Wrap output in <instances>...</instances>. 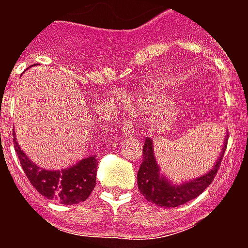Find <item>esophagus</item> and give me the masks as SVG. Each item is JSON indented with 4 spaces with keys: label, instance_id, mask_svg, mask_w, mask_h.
I'll use <instances>...</instances> for the list:
<instances>
[{
    "label": "esophagus",
    "instance_id": "esophagus-1",
    "mask_svg": "<svg viewBox=\"0 0 248 248\" xmlns=\"http://www.w3.org/2000/svg\"><path fill=\"white\" fill-rule=\"evenodd\" d=\"M134 124L131 121H124V124H122V135L124 136H130L134 132Z\"/></svg>",
    "mask_w": 248,
    "mask_h": 248
}]
</instances>
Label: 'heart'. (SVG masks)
<instances>
[{
    "label": "heart",
    "instance_id": "obj_1",
    "mask_svg": "<svg viewBox=\"0 0 248 248\" xmlns=\"http://www.w3.org/2000/svg\"><path fill=\"white\" fill-rule=\"evenodd\" d=\"M132 109H135V110H143V109L147 108V99L145 97H139V99H136L131 105Z\"/></svg>",
    "mask_w": 248,
    "mask_h": 248
}]
</instances>
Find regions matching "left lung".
Returning a JSON list of instances; mask_svg holds the SVG:
<instances>
[{
	"instance_id": "8db88e82",
	"label": "left lung",
	"mask_w": 248,
	"mask_h": 248,
	"mask_svg": "<svg viewBox=\"0 0 248 248\" xmlns=\"http://www.w3.org/2000/svg\"><path fill=\"white\" fill-rule=\"evenodd\" d=\"M228 134L224 136V144L219 157L210 171L192 180L180 184H173L159 169L153 149V140L145 139L143 148V162L138 172V188L147 201L159 207H177L198 197L208 185L211 184L219 169L224 152L227 149Z\"/></svg>"
}]
</instances>
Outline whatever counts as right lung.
Instances as JSON below:
<instances>
[{"mask_svg": "<svg viewBox=\"0 0 248 248\" xmlns=\"http://www.w3.org/2000/svg\"><path fill=\"white\" fill-rule=\"evenodd\" d=\"M13 135L21 167L37 192L62 204H76L89 198L96 184V155H90L67 169L45 170L28 158L19 147L15 132Z\"/></svg>", "mask_w": 248, "mask_h": 248, "instance_id": "add662e5", "label": "right lung"}]
</instances>
